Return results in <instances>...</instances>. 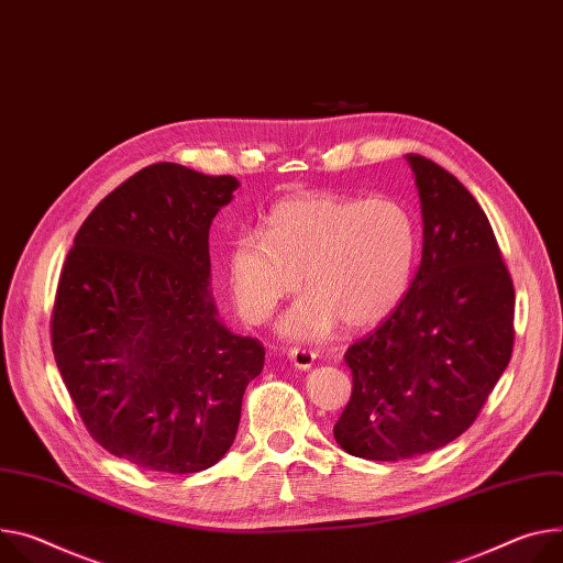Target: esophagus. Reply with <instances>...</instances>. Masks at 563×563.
Segmentation results:
<instances>
[{
    "mask_svg": "<svg viewBox=\"0 0 563 563\" xmlns=\"http://www.w3.org/2000/svg\"><path fill=\"white\" fill-rule=\"evenodd\" d=\"M289 360H291V364H294L296 368L310 371V368L314 366V362H317V352H312V350H308V347H291V350H289Z\"/></svg>",
    "mask_w": 563,
    "mask_h": 563,
    "instance_id": "obj_1",
    "label": "esophagus"
}]
</instances>
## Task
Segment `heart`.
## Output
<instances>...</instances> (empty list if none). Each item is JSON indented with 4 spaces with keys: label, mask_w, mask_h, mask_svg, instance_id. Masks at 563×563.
Returning a JSON list of instances; mask_svg holds the SVG:
<instances>
[{
    "label": "heart",
    "mask_w": 563,
    "mask_h": 563,
    "mask_svg": "<svg viewBox=\"0 0 563 563\" xmlns=\"http://www.w3.org/2000/svg\"><path fill=\"white\" fill-rule=\"evenodd\" d=\"M418 246L416 218L390 197L302 192L274 203L265 233L233 238L229 285L240 314L263 323L302 280L310 294L283 332L319 339L339 321L350 330L384 321L411 283Z\"/></svg>",
    "instance_id": "b5f03b06"
}]
</instances>
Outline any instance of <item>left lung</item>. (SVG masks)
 <instances>
[{
	"instance_id": "left-lung-1",
	"label": "left lung",
	"mask_w": 563,
	"mask_h": 563,
	"mask_svg": "<svg viewBox=\"0 0 563 563\" xmlns=\"http://www.w3.org/2000/svg\"><path fill=\"white\" fill-rule=\"evenodd\" d=\"M406 159L422 201V263L388 319L347 347L352 395L334 424L343 451L382 463L463 435L515 347V283L481 203L431 159Z\"/></svg>"
}]
</instances>
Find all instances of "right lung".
I'll use <instances>...</instances> for the list:
<instances>
[{
    "instance_id": "1",
    "label": "right lung",
    "mask_w": 563,
    "mask_h": 563,
    "mask_svg": "<svg viewBox=\"0 0 563 563\" xmlns=\"http://www.w3.org/2000/svg\"><path fill=\"white\" fill-rule=\"evenodd\" d=\"M238 186L152 164L98 203L65 261L58 371L89 435L141 470L213 467L263 373V343L222 325L209 289V229Z\"/></svg>"
}]
</instances>
